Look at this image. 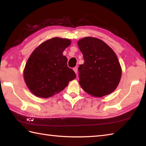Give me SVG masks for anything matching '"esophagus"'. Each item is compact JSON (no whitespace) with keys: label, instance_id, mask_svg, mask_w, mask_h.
Returning <instances> with one entry per match:
<instances>
[{"label":"esophagus","instance_id":"1","mask_svg":"<svg viewBox=\"0 0 146 146\" xmlns=\"http://www.w3.org/2000/svg\"><path fill=\"white\" fill-rule=\"evenodd\" d=\"M73 70L75 72V73H77V72H78V68H77V67L73 68Z\"/></svg>","mask_w":146,"mask_h":146}]
</instances>
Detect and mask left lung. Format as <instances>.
<instances>
[{"mask_svg": "<svg viewBox=\"0 0 146 146\" xmlns=\"http://www.w3.org/2000/svg\"><path fill=\"white\" fill-rule=\"evenodd\" d=\"M78 45L85 61L78 67L82 88L94 97L111 94L119 85L122 75L115 53L106 43L92 37L80 39Z\"/></svg>", "mask_w": 146, "mask_h": 146, "instance_id": "left-lung-1", "label": "left lung"}]
</instances>
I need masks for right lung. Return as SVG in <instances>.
Instances as JSON below:
<instances>
[{
	"mask_svg": "<svg viewBox=\"0 0 146 146\" xmlns=\"http://www.w3.org/2000/svg\"><path fill=\"white\" fill-rule=\"evenodd\" d=\"M71 44L68 39L53 38L40 44L27 61L24 78L30 91L37 97L48 98L58 94L76 78L67 65L63 52Z\"/></svg>",
	"mask_w": 146,
	"mask_h": 146,
	"instance_id": "1",
	"label": "right lung"
}]
</instances>
